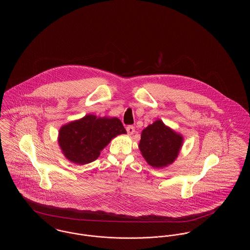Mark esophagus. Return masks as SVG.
<instances>
[{"mask_svg":"<svg viewBox=\"0 0 250 250\" xmlns=\"http://www.w3.org/2000/svg\"><path fill=\"white\" fill-rule=\"evenodd\" d=\"M126 131H127V134L128 135H133L135 133V127L133 125H128L126 127Z\"/></svg>","mask_w":250,"mask_h":250,"instance_id":"1","label":"esophagus"}]
</instances>
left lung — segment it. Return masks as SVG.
Wrapping results in <instances>:
<instances>
[{
    "label": "left lung",
    "instance_id": "left-lung-1",
    "mask_svg": "<svg viewBox=\"0 0 250 250\" xmlns=\"http://www.w3.org/2000/svg\"><path fill=\"white\" fill-rule=\"evenodd\" d=\"M184 137L157 119L142 132L139 149L150 166L163 168L178 157Z\"/></svg>",
    "mask_w": 250,
    "mask_h": 250
}]
</instances>
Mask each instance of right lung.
Instances as JSON below:
<instances>
[{
  "label": "right lung",
  "mask_w": 250,
  "mask_h": 250,
  "mask_svg": "<svg viewBox=\"0 0 250 250\" xmlns=\"http://www.w3.org/2000/svg\"><path fill=\"white\" fill-rule=\"evenodd\" d=\"M126 134L116 117H96L87 114L61 126L58 143L62 155L77 165L95 161L112 139Z\"/></svg>",
  "instance_id": "right-lung-1"
}]
</instances>
